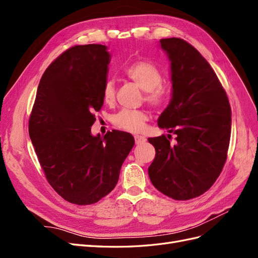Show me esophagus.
Instances as JSON below:
<instances>
[{"label": "esophagus", "instance_id": "esophagus-1", "mask_svg": "<svg viewBox=\"0 0 258 258\" xmlns=\"http://www.w3.org/2000/svg\"><path fill=\"white\" fill-rule=\"evenodd\" d=\"M135 140H136V144H143L146 142V138L143 136H136Z\"/></svg>", "mask_w": 258, "mask_h": 258}]
</instances>
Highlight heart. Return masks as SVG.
Instances as JSON below:
<instances>
[{"mask_svg": "<svg viewBox=\"0 0 258 258\" xmlns=\"http://www.w3.org/2000/svg\"><path fill=\"white\" fill-rule=\"evenodd\" d=\"M124 74L146 92L145 100L148 103L155 106H160L166 103L168 98L167 91L160 86L162 75L151 62H135L124 70ZM103 100L107 104L113 103L115 100V87L111 81H107L104 84ZM147 118V114L144 111L122 110L113 117V123L117 128L138 134L144 129Z\"/></svg>", "mask_w": 258, "mask_h": 258, "instance_id": "obj_1", "label": "heart"}]
</instances>
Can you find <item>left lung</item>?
Listing matches in <instances>:
<instances>
[{"mask_svg":"<svg viewBox=\"0 0 258 258\" xmlns=\"http://www.w3.org/2000/svg\"><path fill=\"white\" fill-rule=\"evenodd\" d=\"M170 61L172 97L158 118L159 128L176 135L150 138L156 155L151 182L175 200H189L214 184L227 158L231 108L213 69L182 38L159 41Z\"/></svg>","mask_w":258,"mask_h":258,"instance_id":"1","label":"left lung"}]
</instances>
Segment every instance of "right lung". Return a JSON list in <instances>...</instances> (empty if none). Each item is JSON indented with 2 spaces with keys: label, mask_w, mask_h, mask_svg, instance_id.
I'll use <instances>...</instances> for the list:
<instances>
[{
  "label": "right lung",
  "mask_w": 258,
  "mask_h": 258,
  "mask_svg": "<svg viewBox=\"0 0 258 258\" xmlns=\"http://www.w3.org/2000/svg\"><path fill=\"white\" fill-rule=\"evenodd\" d=\"M110 61L107 47L100 44L62 52L44 72L30 116V139L46 178L74 205L96 204L110 194L135 145L128 132L91 135Z\"/></svg>",
  "instance_id": "add662e5"
}]
</instances>
